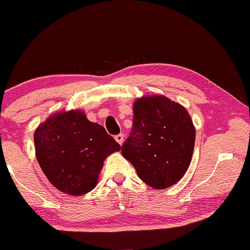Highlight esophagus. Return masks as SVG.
I'll return each instance as SVG.
<instances>
[{"label":"esophagus","mask_w":250,"mask_h":250,"mask_svg":"<svg viewBox=\"0 0 250 250\" xmlns=\"http://www.w3.org/2000/svg\"><path fill=\"white\" fill-rule=\"evenodd\" d=\"M124 139H125V137H124V134H118V135H116L115 137V140L119 143L120 146H122V143H124Z\"/></svg>","instance_id":"34e87169"}]
</instances>
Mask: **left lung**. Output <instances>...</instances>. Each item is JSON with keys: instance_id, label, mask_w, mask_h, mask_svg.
<instances>
[{"instance_id": "1", "label": "left lung", "mask_w": 250, "mask_h": 250, "mask_svg": "<svg viewBox=\"0 0 250 250\" xmlns=\"http://www.w3.org/2000/svg\"><path fill=\"white\" fill-rule=\"evenodd\" d=\"M195 126L183 105L162 95L133 104V126L121 147L138 176L156 189L177 183L191 163Z\"/></svg>"}]
</instances>
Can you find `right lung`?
Here are the masks:
<instances>
[{
  "mask_svg": "<svg viewBox=\"0 0 250 250\" xmlns=\"http://www.w3.org/2000/svg\"><path fill=\"white\" fill-rule=\"evenodd\" d=\"M36 159L59 191L83 195L96 188L104 161L121 149L103 125L87 119L80 109L59 111L34 132Z\"/></svg>",
  "mask_w": 250,
  "mask_h": 250,
  "instance_id": "1",
  "label": "right lung"
}]
</instances>
